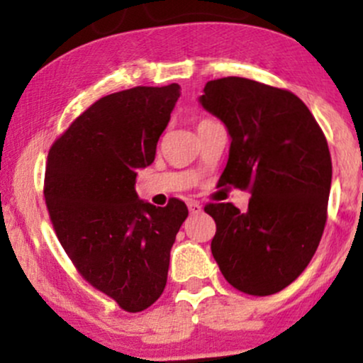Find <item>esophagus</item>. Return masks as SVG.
<instances>
[{"mask_svg":"<svg viewBox=\"0 0 363 363\" xmlns=\"http://www.w3.org/2000/svg\"><path fill=\"white\" fill-rule=\"evenodd\" d=\"M187 208H189V211L193 215L199 213V211H201V205H199L198 201H187Z\"/></svg>","mask_w":363,"mask_h":363,"instance_id":"34e87169","label":"esophagus"}]
</instances>
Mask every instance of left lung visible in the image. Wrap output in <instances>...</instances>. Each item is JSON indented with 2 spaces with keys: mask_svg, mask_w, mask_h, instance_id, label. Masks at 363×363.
<instances>
[{
  "mask_svg": "<svg viewBox=\"0 0 363 363\" xmlns=\"http://www.w3.org/2000/svg\"><path fill=\"white\" fill-rule=\"evenodd\" d=\"M232 143L220 186L249 191L247 211L208 203L211 252L225 280L249 295H273L307 268L328 220L333 165L312 112L291 91L247 78L206 83L199 99Z\"/></svg>",
  "mask_w": 363,
  "mask_h": 363,
  "instance_id": "obj_1",
  "label": "left lung"
}]
</instances>
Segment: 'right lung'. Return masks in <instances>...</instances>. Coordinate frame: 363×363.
Instances as JSON below:
<instances>
[{
  "label": "right lung",
  "instance_id": "1",
  "mask_svg": "<svg viewBox=\"0 0 363 363\" xmlns=\"http://www.w3.org/2000/svg\"><path fill=\"white\" fill-rule=\"evenodd\" d=\"M181 86H135L94 102L52 143L44 177L49 218L83 280L126 312L148 309L167 283L187 218L181 199L140 201L136 170L155 160Z\"/></svg>",
  "mask_w": 363,
  "mask_h": 363
}]
</instances>
